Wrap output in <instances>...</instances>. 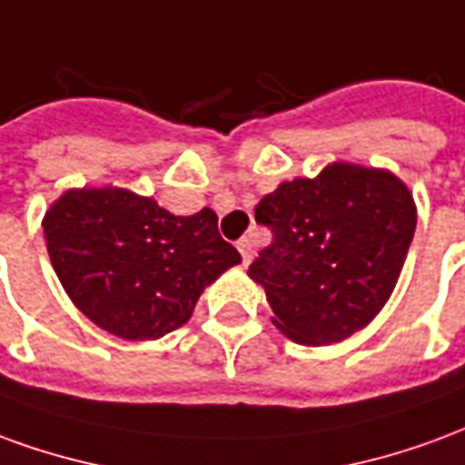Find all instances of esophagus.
Listing matches in <instances>:
<instances>
[{
  "instance_id": "1",
  "label": "esophagus",
  "mask_w": 465,
  "mask_h": 465,
  "mask_svg": "<svg viewBox=\"0 0 465 465\" xmlns=\"http://www.w3.org/2000/svg\"><path fill=\"white\" fill-rule=\"evenodd\" d=\"M236 249H239V253H242L243 263L252 262L253 256V242L249 239V236H243V239H239V243H236Z\"/></svg>"
}]
</instances>
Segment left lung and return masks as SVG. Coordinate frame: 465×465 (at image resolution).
I'll return each instance as SVG.
<instances>
[{
	"label": "left lung",
	"mask_w": 465,
	"mask_h": 465,
	"mask_svg": "<svg viewBox=\"0 0 465 465\" xmlns=\"http://www.w3.org/2000/svg\"><path fill=\"white\" fill-rule=\"evenodd\" d=\"M273 242L249 266L276 329L292 341L349 339L389 302L416 232L409 186L386 169L329 163L279 183L256 206Z\"/></svg>",
	"instance_id": "1"
}]
</instances>
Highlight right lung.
Returning <instances> with one entry per match:
<instances>
[{"mask_svg":"<svg viewBox=\"0 0 465 465\" xmlns=\"http://www.w3.org/2000/svg\"><path fill=\"white\" fill-rule=\"evenodd\" d=\"M212 209L176 216L129 189H69L45 213L46 252L79 312L126 341L192 319L202 292L242 262Z\"/></svg>","mask_w":465,"mask_h":465,"instance_id":"obj_1","label":"right lung"}]
</instances>
